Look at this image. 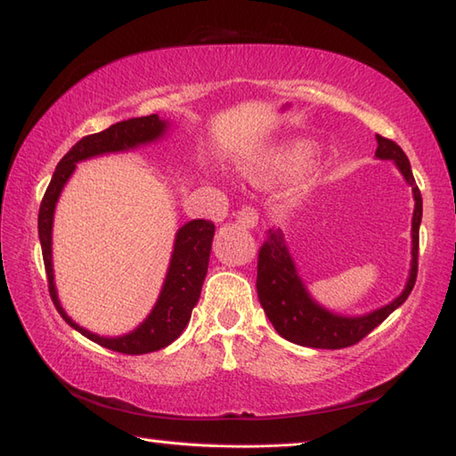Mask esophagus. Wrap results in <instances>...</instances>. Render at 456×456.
Listing matches in <instances>:
<instances>
[{
    "instance_id": "obj_1",
    "label": "esophagus",
    "mask_w": 456,
    "mask_h": 456,
    "mask_svg": "<svg viewBox=\"0 0 456 456\" xmlns=\"http://www.w3.org/2000/svg\"><path fill=\"white\" fill-rule=\"evenodd\" d=\"M237 223L243 229H255L256 223H259V215H256L253 207H243V209L237 213Z\"/></svg>"
}]
</instances>
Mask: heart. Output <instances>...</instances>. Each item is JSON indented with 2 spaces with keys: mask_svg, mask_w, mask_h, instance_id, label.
<instances>
[{
  "mask_svg": "<svg viewBox=\"0 0 456 456\" xmlns=\"http://www.w3.org/2000/svg\"><path fill=\"white\" fill-rule=\"evenodd\" d=\"M314 149L311 143L297 142L291 145L279 147L275 151L263 155L261 159L249 163L243 167V175L251 181H271L283 175H293V173L303 171L307 165L313 163Z\"/></svg>",
  "mask_w": 456,
  "mask_h": 456,
  "instance_id": "obj_1",
  "label": "heart"
}]
</instances>
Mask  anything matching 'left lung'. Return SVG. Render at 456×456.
Returning a JSON list of instances; mask_svg holds the SVG:
<instances>
[{
	"instance_id": "obj_1",
	"label": "left lung",
	"mask_w": 456,
	"mask_h": 456,
	"mask_svg": "<svg viewBox=\"0 0 456 456\" xmlns=\"http://www.w3.org/2000/svg\"><path fill=\"white\" fill-rule=\"evenodd\" d=\"M375 157L380 161H391L399 169L403 179L412 189L411 219V269L407 283L399 297L365 314H341L327 309L309 293L307 285L299 273V267L289 251L285 233L281 229H269L267 241L259 251L256 263V295L261 307L275 327L277 333L301 346L313 349H345L359 343L372 329L379 327L388 314L407 301L417 281V259H419V227L423 221V197L412 177L409 157L391 139L377 135Z\"/></svg>"
}]
</instances>
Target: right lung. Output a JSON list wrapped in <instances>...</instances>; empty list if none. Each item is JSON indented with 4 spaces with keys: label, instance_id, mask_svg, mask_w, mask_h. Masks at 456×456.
I'll list each match as a JSON object with an SVG mask.
<instances>
[{
    "label": "right lung",
    "instance_id": "right-lung-1",
    "mask_svg": "<svg viewBox=\"0 0 456 456\" xmlns=\"http://www.w3.org/2000/svg\"><path fill=\"white\" fill-rule=\"evenodd\" d=\"M171 121L161 119L159 115H147V118H134L119 123H113L102 134L87 135L73 145L63 159L57 163L55 173L49 187L44 195V201L39 205L37 231L41 253H44L49 295L55 309L60 311L63 321L68 322L89 341L105 346V349L126 353V354H145L165 349L175 338L183 333L191 311L200 301L201 287L209 267L211 243L215 235V225L211 221L193 219L181 225L173 241V251L169 259L167 273H165L159 297L149 311L147 317L139 325L129 330V333L107 337L97 335L94 330L81 327L79 322L73 321L68 311L63 309L57 295L55 287V273H53V217L55 207L60 201L63 187L68 185L73 173L77 169V163L94 159V157H103L110 153H129L143 145H151L161 142L169 135Z\"/></svg>",
    "mask_w": 456,
    "mask_h": 456
}]
</instances>
